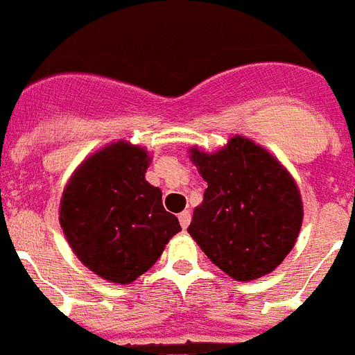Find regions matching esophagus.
<instances>
[{
    "instance_id": "esophagus-1",
    "label": "esophagus",
    "mask_w": 355,
    "mask_h": 355,
    "mask_svg": "<svg viewBox=\"0 0 355 355\" xmlns=\"http://www.w3.org/2000/svg\"><path fill=\"white\" fill-rule=\"evenodd\" d=\"M178 221H180L182 229H187V227H189V223H191V212L189 211L180 212V214H178Z\"/></svg>"
}]
</instances>
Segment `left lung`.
Returning a JSON list of instances; mask_svg holds the SVG:
<instances>
[{
    "instance_id": "left-lung-1",
    "label": "left lung",
    "mask_w": 355,
    "mask_h": 355,
    "mask_svg": "<svg viewBox=\"0 0 355 355\" xmlns=\"http://www.w3.org/2000/svg\"><path fill=\"white\" fill-rule=\"evenodd\" d=\"M207 182L187 232L203 254L241 282L275 270L293 250L304 221L297 182L266 148L234 135L218 152L189 148Z\"/></svg>"
}]
</instances>
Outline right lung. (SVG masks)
Returning <instances> with one entry per match:
<instances>
[{
    "label": "right lung",
    "mask_w": 355,
    "mask_h": 355,
    "mask_svg": "<svg viewBox=\"0 0 355 355\" xmlns=\"http://www.w3.org/2000/svg\"><path fill=\"white\" fill-rule=\"evenodd\" d=\"M146 148L116 141L82 160L64 187L58 221L71 250L103 280L125 286L148 271L180 223L144 178Z\"/></svg>",
    "instance_id": "obj_1"
}]
</instances>
